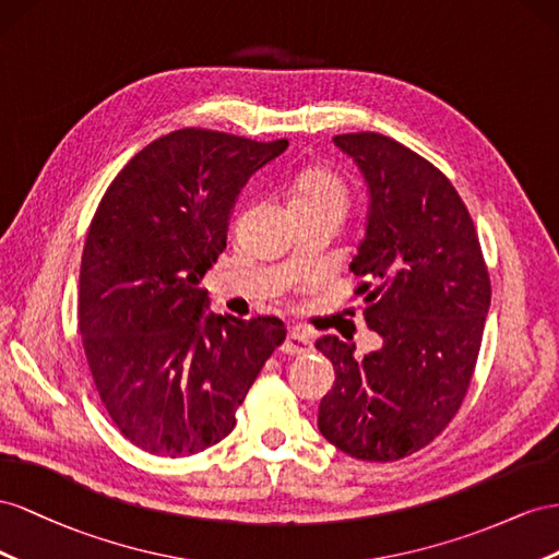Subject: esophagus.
Masks as SVG:
<instances>
[{
  "mask_svg": "<svg viewBox=\"0 0 559 559\" xmlns=\"http://www.w3.org/2000/svg\"><path fill=\"white\" fill-rule=\"evenodd\" d=\"M311 348H313L311 337L301 330H290L288 337H285V342L281 346L283 354H288V356H305V354H309Z\"/></svg>",
  "mask_w": 559,
  "mask_h": 559,
  "instance_id": "esophagus-1",
  "label": "esophagus"
}]
</instances>
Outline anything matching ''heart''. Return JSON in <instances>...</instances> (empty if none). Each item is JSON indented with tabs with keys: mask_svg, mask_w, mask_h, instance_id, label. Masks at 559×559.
<instances>
[{
	"mask_svg": "<svg viewBox=\"0 0 559 559\" xmlns=\"http://www.w3.org/2000/svg\"><path fill=\"white\" fill-rule=\"evenodd\" d=\"M290 205L295 209H321V205H337L346 209L344 182L323 168L305 170L290 189Z\"/></svg>",
	"mask_w": 559,
	"mask_h": 559,
	"instance_id": "b5f03b06",
	"label": "heart"
}]
</instances>
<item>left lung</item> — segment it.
<instances>
[{
	"label": "left lung",
	"instance_id": "8db88e82",
	"mask_svg": "<svg viewBox=\"0 0 559 559\" xmlns=\"http://www.w3.org/2000/svg\"><path fill=\"white\" fill-rule=\"evenodd\" d=\"M332 140L368 185V225L348 269L381 346L356 358V344L332 334L316 342L334 368L318 428L350 456L395 461L426 448L459 412L491 285L466 205L433 164L379 133Z\"/></svg>",
	"mask_w": 559,
	"mask_h": 559
}]
</instances>
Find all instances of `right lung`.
<instances>
[{
	"label": "right lung",
	"mask_w": 559,
	"mask_h": 559,
	"mask_svg": "<svg viewBox=\"0 0 559 559\" xmlns=\"http://www.w3.org/2000/svg\"><path fill=\"white\" fill-rule=\"evenodd\" d=\"M288 147L182 129L121 168L95 211L79 274V332L121 436L156 456L227 438L236 409L283 344L278 318L205 313L199 288L227 248L241 189Z\"/></svg>",
	"instance_id": "add662e5"
}]
</instances>
